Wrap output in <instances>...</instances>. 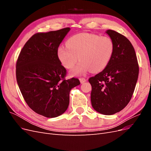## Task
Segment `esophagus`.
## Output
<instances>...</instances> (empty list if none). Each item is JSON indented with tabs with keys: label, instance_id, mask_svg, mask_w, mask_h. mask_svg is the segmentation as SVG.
<instances>
[{
	"label": "esophagus",
	"instance_id": "34e87169",
	"mask_svg": "<svg viewBox=\"0 0 151 151\" xmlns=\"http://www.w3.org/2000/svg\"><path fill=\"white\" fill-rule=\"evenodd\" d=\"M79 81H80L81 84H83L86 81V79L85 78H83V77H81V78H79Z\"/></svg>",
	"mask_w": 151,
	"mask_h": 151
}]
</instances>
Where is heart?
I'll return each instance as SVG.
<instances>
[{
	"label": "heart",
	"instance_id": "obj_1",
	"mask_svg": "<svg viewBox=\"0 0 151 151\" xmlns=\"http://www.w3.org/2000/svg\"><path fill=\"white\" fill-rule=\"evenodd\" d=\"M114 45L108 36L82 33L72 36L67 41V46L58 48V57L66 68H71L72 76L86 74L89 70L98 72L107 66L112 57Z\"/></svg>",
	"mask_w": 151,
	"mask_h": 151
}]
</instances>
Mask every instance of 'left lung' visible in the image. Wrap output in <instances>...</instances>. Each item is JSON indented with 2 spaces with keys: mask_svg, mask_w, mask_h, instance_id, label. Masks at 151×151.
<instances>
[{
  "mask_svg": "<svg viewBox=\"0 0 151 151\" xmlns=\"http://www.w3.org/2000/svg\"><path fill=\"white\" fill-rule=\"evenodd\" d=\"M114 50L104 69L90 77L91 104L94 110L105 115L119 112L129 103L139 76L135 50L130 41L118 32L108 29Z\"/></svg>",
  "mask_w": 151,
  "mask_h": 151,
  "instance_id": "obj_1",
  "label": "left lung"
}]
</instances>
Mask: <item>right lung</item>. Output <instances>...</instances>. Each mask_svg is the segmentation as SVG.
<instances>
[{
	"instance_id": "obj_1",
	"label": "right lung",
	"mask_w": 151,
	"mask_h": 151,
	"mask_svg": "<svg viewBox=\"0 0 151 151\" xmlns=\"http://www.w3.org/2000/svg\"><path fill=\"white\" fill-rule=\"evenodd\" d=\"M70 30L65 28L35 34L21 50L16 63L18 86L29 107L47 118L61 115L69 104V93L78 79H65L67 70L58 48Z\"/></svg>"
}]
</instances>
